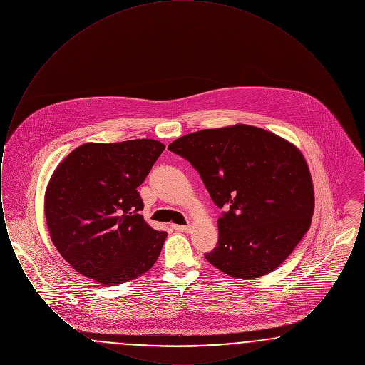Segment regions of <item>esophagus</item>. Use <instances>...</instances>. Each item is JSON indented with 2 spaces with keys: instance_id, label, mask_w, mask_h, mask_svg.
<instances>
[{
  "instance_id": "obj_1",
  "label": "esophagus",
  "mask_w": 365,
  "mask_h": 365,
  "mask_svg": "<svg viewBox=\"0 0 365 365\" xmlns=\"http://www.w3.org/2000/svg\"><path fill=\"white\" fill-rule=\"evenodd\" d=\"M174 230L180 231V232H190L191 226L190 225H187V226H174Z\"/></svg>"
}]
</instances>
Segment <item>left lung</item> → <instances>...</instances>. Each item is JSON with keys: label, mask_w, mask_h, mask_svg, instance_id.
Segmentation results:
<instances>
[{"label": "left lung", "mask_w": 365, "mask_h": 365, "mask_svg": "<svg viewBox=\"0 0 365 365\" xmlns=\"http://www.w3.org/2000/svg\"><path fill=\"white\" fill-rule=\"evenodd\" d=\"M201 176L225 208L217 246L205 259L230 277L253 279L286 260L309 230L314 194L302 153L259 127L201 130L168 146Z\"/></svg>", "instance_id": "left-lung-1"}]
</instances>
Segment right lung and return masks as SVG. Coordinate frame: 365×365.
Listing matches in <instances>:
<instances>
[{"label": "right lung", "instance_id": "add662e5", "mask_svg": "<svg viewBox=\"0 0 365 365\" xmlns=\"http://www.w3.org/2000/svg\"><path fill=\"white\" fill-rule=\"evenodd\" d=\"M164 149L155 139L90 142L54 170L45 217L53 245L81 275L115 286L156 262L167 232L139 215L143 202L137 187Z\"/></svg>", "mask_w": 365, "mask_h": 365}]
</instances>
